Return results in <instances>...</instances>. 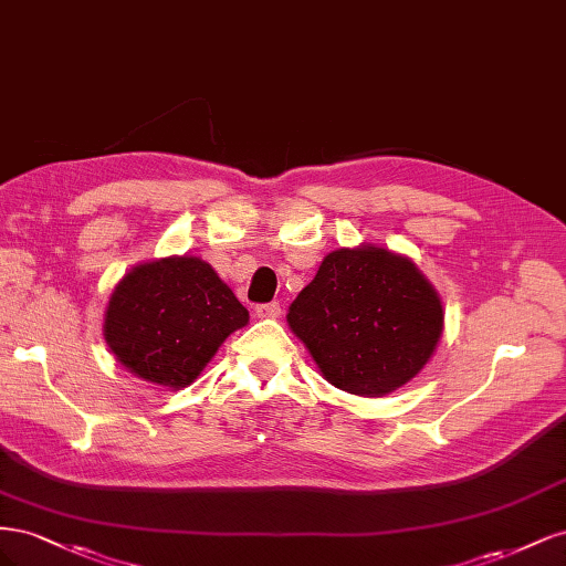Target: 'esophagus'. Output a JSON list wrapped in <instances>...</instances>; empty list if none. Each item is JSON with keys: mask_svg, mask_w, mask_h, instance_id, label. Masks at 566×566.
<instances>
[{"mask_svg": "<svg viewBox=\"0 0 566 566\" xmlns=\"http://www.w3.org/2000/svg\"><path fill=\"white\" fill-rule=\"evenodd\" d=\"M256 318H279L281 316V304L279 302H266L254 306Z\"/></svg>", "mask_w": 566, "mask_h": 566, "instance_id": "obj_1", "label": "esophagus"}]
</instances>
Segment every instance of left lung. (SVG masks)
Returning <instances> with one entry per match:
<instances>
[{
  "mask_svg": "<svg viewBox=\"0 0 566 566\" xmlns=\"http://www.w3.org/2000/svg\"><path fill=\"white\" fill-rule=\"evenodd\" d=\"M287 325L331 385L382 397L430 361L443 310L408 256L358 245L323 256L314 281L290 304Z\"/></svg>",
  "mask_w": 566,
  "mask_h": 566,
  "instance_id": "1",
  "label": "left lung"
}]
</instances>
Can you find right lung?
Instances as JSON below:
<instances>
[{"instance_id":"add662e5","label":"right lung","mask_w":566,"mask_h":566,"mask_svg":"<svg viewBox=\"0 0 566 566\" xmlns=\"http://www.w3.org/2000/svg\"><path fill=\"white\" fill-rule=\"evenodd\" d=\"M250 314L200 256L136 264L113 290L104 337L136 378L181 389Z\"/></svg>"}]
</instances>
